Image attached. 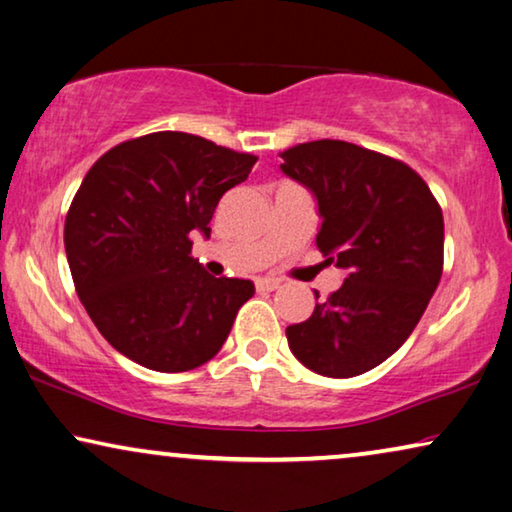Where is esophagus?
I'll return each instance as SVG.
<instances>
[{
	"label": "esophagus",
	"instance_id": "34e87169",
	"mask_svg": "<svg viewBox=\"0 0 512 512\" xmlns=\"http://www.w3.org/2000/svg\"><path fill=\"white\" fill-rule=\"evenodd\" d=\"M279 284H281L279 279L263 277V279H258V281H256V288H258V291H277Z\"/></svg>",
	"mask_w": 512,
	"mask_h": 512
}]
</instances>
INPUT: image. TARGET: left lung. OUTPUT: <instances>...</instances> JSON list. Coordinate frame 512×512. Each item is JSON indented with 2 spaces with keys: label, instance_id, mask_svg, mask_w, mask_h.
Masks as SVG:
<instances>
[{
  "label": "left lung",
  "instance_id": "8db88e82",
  "mask_svg": "<svg viewBox=\"0 0 512 512\" xmlns=\"http://www.w3.org/2000/svg\"><path fill=\"white\" fill-rule=\"evenodd\" d=\"M281 159V173L316 198L325 263L346 272L307 321L288 325V346L311 372L351 379L388 360L425 314L443 270L441 207L416 170L344 140L295 145Z\"/></svg>",
  "mask_w": 512,
  "mask_h": 512
}]
</instances>
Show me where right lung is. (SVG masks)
<instances>
[{"label": "right lung", "instance_id": "add662e5", "mask_svg": "<svg viewBox=\"0 0 512 512\" xmlns=\"http://www.w3.org/2000/svg\"><path fill=\"white\" fill-rule=\"evenodd\" d=\"M254 164V154L159 131L90 168L64 249L78 298L115 351L154 372H189L219 353L254 284L207 274L191 258V233L210 238L219 198Z\"/></svg>", "mask_w": 512, "mask_h": 512}]
</instances>
